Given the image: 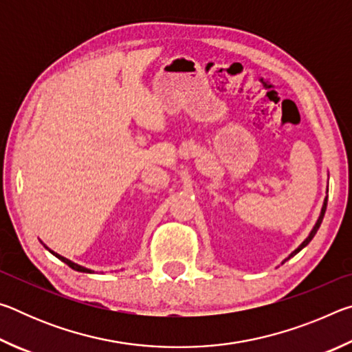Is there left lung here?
<instances>
[{
  "label": "left lung",
  "mask_w": 352,
  "mask_h": 352,
  "mask_svg": "<svg viewBox=\"0 0 352 352\" xmlns=\"http://www.w3.org/2000/svg\"><path fill=\"white\" fill-rule=\"evenodd\" d=\"M326 205H327V199L324 200V205H323V210H321V214H320V219H318V222H317V223H315V226H314V230L311 231V234H309V237H307V239H306L305 242H302V243H301V245H300V247H298V248L295 250V252H294V253H292V254L289 256V258H292V256H294V254H296L298 252H301V250H302V248H305V247L307 245V243H309V242H311V241L314 239V236H315V233H317V231H318V228H320V225H321V222H323V217H324V212H326Z\"/></svg>",
  "instance_id": "1"
}]
</instances>
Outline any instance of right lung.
Returning a JSON list of instances; mask_svg holds the SVG:
<instances>
[{"label":"right lung","mask_w":352,"mask_h":352,"mask_svg":"<svg viewBox=\"0 0 352 352\" xmlns=\"http://www.w3.org/2000/svg\"><path fill=\"white\" fill-rule=\"evenodd\" d=\"M47 248V247H46ZM47 250H50V248H47ZM50 252H51V250H50ZM52 254H54V256H57V258L58 259H60V261H63L65 262V264H67V265H69L71 267V269H73V270H77V272H85V273H90V270H88V269H85V267H80V265H77V264H74V262H71L69 259H67V258H63V256H60V254H57V253H54V252H51Z\"/></svg>","instance_id":"right-lung-1"}]
</instances>
